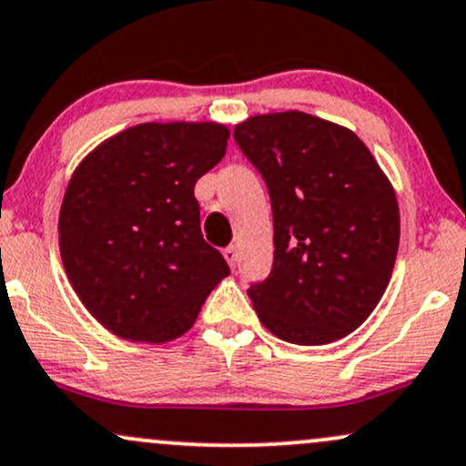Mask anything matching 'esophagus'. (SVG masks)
<instances>
[{"label": "esophagus", "instance_id": "34e87169", "mask_svg": "<svg viewBox=\"0 0 466 466\" xmlns=\"http://www.w3.org/2000/svg\"><path fill=\"white\" fill-rule=\"evenodd\" d=\"M222 255H224V259L228 261V266L231 268L238 266V248H235V246H227V248L222 250Z\"/></svg>", "mask_w": 466, "mask_h": 466}]
</instances>
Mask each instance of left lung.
<instances>
[{
	"label": "left lung",
	"mask_w": 466,
	"mask_h": 466,
	"mask_svg": "<svg viewBox=\"0 0 466 466\" xmlns=\"http://www.w3.org/2000/svg\"><path fill=\"white\" fill-rule=\"evenodd\" d=\"M235 141L266 180L275 261L248 297L268 331L327 344L358 329L384 297L399 248L390 180L353 130L309 113L253 115Z\"/></svg>",
	"instance_id": "8db88e82"
}]
</instances>
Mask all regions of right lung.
Listing matches in <instances>:
<instances>
[{"mask_svg":"<svg viewBox=\"0 0 466 466\" xmlns=\"http://www.w3.org/2000/svg\"><path fill=\"white\" fill-rule=\"evenodd\" d=\"M228 128L147 122L80 161L58 216L65 272L115 336L163 344L191 329L228 266L200 231L194 185L222 161Z\"/></svg>","mask_w":466,"mask_h":466,"instance_id":"obj_1","label":"right lung"}]
</instances>
